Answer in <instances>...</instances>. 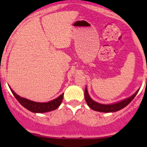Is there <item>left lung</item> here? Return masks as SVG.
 <instances>
[{
	"instance_id": "8db88e82",
	"label": "left lung",
	"mask_w": 147,
	"mask_h": 147,
	"mask_svg": "<svg viewBox=\"0 0 147 147\" xmlns=\"http://www.w3.org/2000/svg\"><path fill=\"white\" fill-rule=\"evenodd\" d=\"M139 90H138L131 97H128L127 99H124V100H121V101L116 102V103L110 104V105H104V104L98 103V102L94 101L90 97V95H89L87 88L86 87L85 90H84V98H85L87 105L92 109H93V110L100 112H117V111H119L120 109L125 107L126 106H127L130 102L132 101L133 99L135 97V96L137 94Z\"/></svg>"
}]
</instances>
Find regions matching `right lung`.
Returning <instances> with one entry per match:
<instances>
[{
  "label": "right lung",
  "mask_w": 147,
  "mask_h": 147,
  "mask_svg": "<svg viewBox=\"0 0 147 147\" xmlns=\"http://www.w3.org/2000/svg\"><path fill=\"white\" fill-rule=\"evenodd\" d=\"M10 89L16 100L19 102V103L22 106L24 107L26 109H27L28 110L34 112V113H44V112L55 110L61 105L63 99V95H64V94H60L58 97L50 102H37L28 100V99L24 98V97H21L20 96L18 95L10 87Z\"/></svg>",
  "instance_id": "1"
}]
</instances>
